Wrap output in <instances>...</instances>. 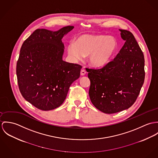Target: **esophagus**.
<instances>
[{"instance_id":"obj_1","label":"esophagus","mask_w":158,"mask_h":158,"mask_svg":"<svg viewBox=\"0 0 158 158\" xmlns=\"http://www.w3.org/2000/svg\"><path fill=\"white\" fill-rule=\"evenodd\" d=\"M85 74H86V71L85 70L83 69V70L81 71V76H84V75H85Z\"/></svg>"}]
</instances>
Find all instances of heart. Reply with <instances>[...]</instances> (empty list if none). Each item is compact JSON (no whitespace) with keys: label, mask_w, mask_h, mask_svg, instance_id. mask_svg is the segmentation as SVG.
Masks as SVG:
<instances>
[{"label":"heart","mask_w":158,"mask_h":158,"mask_svg":"<svg viewBox=\"0 0 158 158\" xmlns=\"http://www.w3.org/2000/svg\"><path fill=\"white\" fill-rule=\"evenodd\" d=\"M118 47L116 39L104 35L85 34L79 35L74 42L67 46V52L74 60H81L88 55V60L93 66L101 67L107 64Z\"/></svg>","instance_id":"b5f03b06"}]
</instances>
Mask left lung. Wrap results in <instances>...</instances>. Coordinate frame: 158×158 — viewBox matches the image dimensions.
<instances>
[{
    "label": "left lung",
    "mask_w": 158,
    "mask_h": 158,
    "mask_svg": "<svg viewBox=\"0 0 158 158\" xmlns=\"http://www.w3.org/2000/svg\"><path fill=\"white\" fill-rule=\"evenodd\" d=\"M119 31L125 42L115 58L101 69H87L90 100L106 114L121 111L133 105L145 78L144 57L139 44L130 31Z\"/></svg>",
    "instance_id": "obj_1"
}]
</instances>
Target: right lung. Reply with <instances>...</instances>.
I'll return each instance as SVG.
<instances>
[{
	"label": "right lung",
	"mask_w": 158,
	"mask_h": 158,
	"mask_svg": "<svg viewBox=\"0 0 158 158\" xmlns=\"http://www.w3.org/2000/svg\"><path fill=\"white\" fill-rule=\"evenodd\" d=\"M73 28L37 29L21 47L16 66L19 90L38 109L48 111L62 105L71 84L80 76L81 65L62 60V39Z\"/></svg>",
	"instance_id": "obj_1"
}]
</instances>
